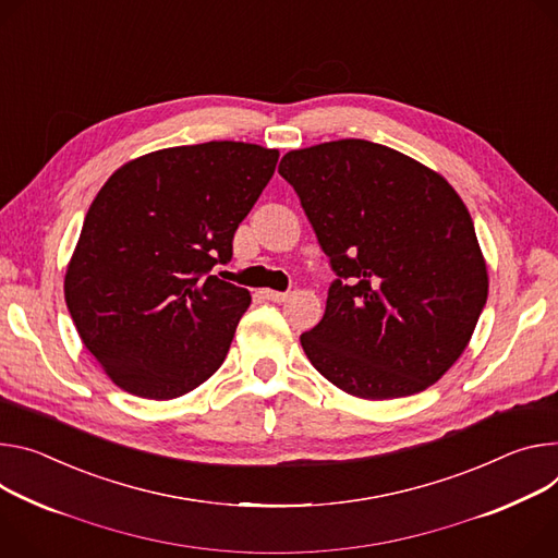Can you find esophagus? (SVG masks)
Wrapping results in <instances>:
<instances>
[{
	"instance_id": "1",
	"label": "esophagus",
	"mask_w": 558,
	"mask_h": 558,
	"mask_svg": "<svg viewBox=\"0 0 558 558\" xmlns=\"http://www.w3.org/2000/svg\"><path fill=\"white\" fill-rule=\"evenodd\" d=\"M260 293H263V298H267V300H271V302H284V300L289 298V291H274V289H263Z\"/></svg>"
}]
</instances>
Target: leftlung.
I'll return each mask as SVG.
<instances>
[{"instance_id":"left-lung-1","label":"left lung","mask_w":558,"mask_h":558,"mask_svg":"<svg viewBox=\"0 0 558 558\" xmlns=\"http://www.w3.org/2000/svg\"><path fill=\"white\" fill-rule=\"evenodd\" d=\"M278 173L338 276L323 320L300 336L312 365L367 400L434 385L465 351L487 302V267L461 195L367 140L289 150Z\"/></svg>"}]
</instances>
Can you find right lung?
Listing matches in <instances>:
<instances>
[{
	"label": "right lung",
	"mask_w": 558,
	"mask_h": 558,
	"mask_svg": "<svg viewBox=\"0 0 558 558\" xmlns=\"http://www.w3.org/2000/svg\"><path fill=\"white\" fill-rule=\"evenodd\" d=\"M278 150L205 142L154 150L99 189L64 278L84 347L124 391L178 398L225 363L251 305L214 276L271 180Z\"/></svg>",
	"instance_id": "add662e5"
}]
</instances>
